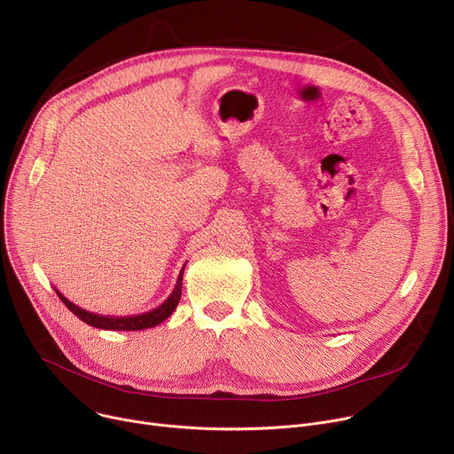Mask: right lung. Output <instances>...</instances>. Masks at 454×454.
Wrapping results in <instances>:
<instances>
[{"instance_id":"right-lung-1","label":"right lung","mask_w":454,"mask_h":454,"mask_svg":"<svg viewBox=\"0 0 454 454\" xmlns=\"http://www.w3.org/2000/svg\"><path fill=\"white\" fill-rule=\"evenodd\" d=\"M186 266V264H184ZM184 266L181 268V273L177 277V284L174 287V292L170 294V297L164 301L160 306H157L152 311L141 313V315H130V317H108V315H98L92 311H87L83 308L75 306L74 302H70L59 290H56L58 297L61 299V302L77 317L83 320L85 324L98 327V329H110V332H137V329H148V327H155L160 322L167 320L174 309L177 308L179 301H181V287H183V273H184Z\"/></svg>"}]
</instances>
